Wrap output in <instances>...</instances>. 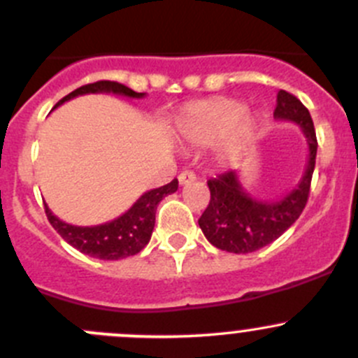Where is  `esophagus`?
I'll list each match as a JSON object with an SVG mask.
<instances>
[{
	"instance_id": "1",
	"label": "esophagus",
	"mask_w": 358,
	"mask_h": 358,
	"mask_svg": "<svg viewBox=\"0 0 358 358\" xmlns=\"http://www.w3.org/2000/svg\"><path fill=\"white\" fill-rule=\"evenodd\" d=\"M178 180H180V185H187V183L196 182V180H197V175H196V173H194V171H189V169H187V171H182V173H180Z\"/></svg>"
}]
</instances>
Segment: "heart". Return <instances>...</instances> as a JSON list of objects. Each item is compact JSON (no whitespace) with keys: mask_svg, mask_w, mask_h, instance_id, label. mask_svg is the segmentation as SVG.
Segmentation results:
<instances>
[{"mask_svg":"<svg viewBox=\"0 0 358 358\" xmlns=\"http://www.w3.org/2000/svg\"><path fill=\"white\" fill-rule=\"evenodd\" d=\"M256 122L244 114L241 102L215 99L190 106L180 119V131L197 145H215L227 138L223 156L234 161L248 149L255 136Z\"/></svg>","mask_w":358,"mask_h":358,"instance_id":"b5f03b06","label":"heart"}]
</instances>
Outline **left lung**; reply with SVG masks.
Returning <instances> with one entry per match:
<instances>
[{"mask_svg":"<svg viewBox=\"0 0 358 358\" xmlns=\"http://www.w3.org/2000/svg\"><path fill=\"white\" fill-rule=\"evenodd\" d=\"M273 117L291 121L301 128L308 143V162L298 185L279 201H256L243 187L237 171H225L208 180V208L199 218L206 239L215 248L236 255L258 251L279 239L299 218L310 194L315 169L317 136L308 109L291 93L280 90Z\"/></svg>","mask_w":358,"mask_h":358,"instance_id":"left-lung-1","label":"left lung"}]
</instances>
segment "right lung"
Returning <instances> with one entry per match:
<instances>
[{"instance_id":"1","label":"right lung","mask_w":358,"mask_h":358,"mask_svg":"<svg viewBox=\"0 0 358 358\" xmlns=\"http://www.w3.org/2000/svg\"><path fill=\"white\" fill-rule=\"evenodd\" d=\"M88 93H114V95H122L128 96V99H143L145 96V93L133 92L131 88L121 85V83L96 81L69 93L55 107L62 106L64 102L74 99V96L88 95ZM176 189H178V180L175 178L168 185L149 190L124 215L117 216L112 222L102 223V225H71V223L57 218L46 204L45 213L53 229L62 236L64 241H67L78 251L99 259H122L136 255L149 244L154 225H156L157 204L166 196L176 192Z\"/></svg>"}]
</instances>
